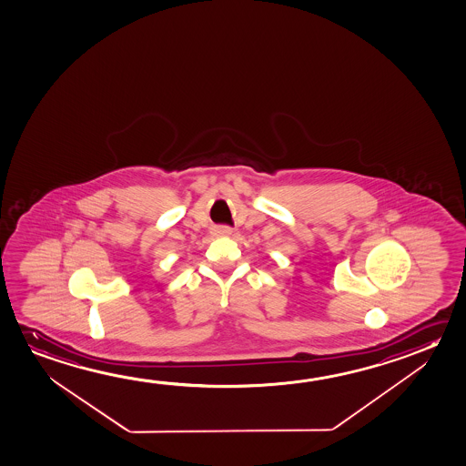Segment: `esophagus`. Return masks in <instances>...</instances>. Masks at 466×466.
I'll use <instances>...</instances> for the list:
<instances>
[{
	"mask_svg": "<svg viewBox=\"0 0 466 466\" xmlns=\"http://www.w3.org/2000/svg\"><path fill=\"white\" fill-rule=\"evenodd\" d=\"M215 233L220 235V237H228V235H231V228L229 227H218L215 229Z\"/></svg>",
	"mask_w": 466,
	"mask_h": 466,
	"instance_id": "34e87169",
	"label": "esophagus"
}]
</instances>
